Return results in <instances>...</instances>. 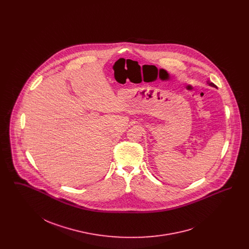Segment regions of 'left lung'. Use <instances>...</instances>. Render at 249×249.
Returning <instances> with one entry per match:
<instances>
[{"label": "left lung", "instance_id": "1", "mask_svg": "<svg viewBox=\"0 0 249 249\" xmlns=\"http://www.w3.org/2000/svg\"><path fill=\"white\" fill-rule=\"evenodd\" d=\"M209 84V85H210V86H212V87H214V88H215V85H214V84L213 83H212V82H210V83H208Z\"/></svg>", "mask_w": 249, "mask_h": 249}]
</instances>
